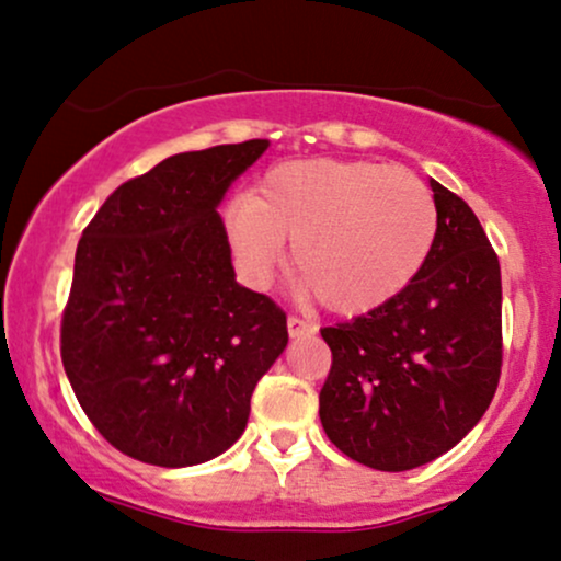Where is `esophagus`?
<instances>
[{
    "label": "esophagus",
    "instance_id": "obj_1",
    "mask_svg": "<svg viewBox=\"0 0 561 561\" xmlns=\"http://www.w3.org/2000/svg\"><path fill=\"white\" fill-rule=\"evenodd\" d=\"M318 333V325H314V322H309V320H301V318H288V335H291V339H305V335H314Z\"/></svg>",
    "mask_w": 561,
    "mask_h": 561
}]
</instances>
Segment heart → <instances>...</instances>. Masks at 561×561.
<instances>
[{
    "mask_svg": "<svg viewBox=\"0 0 561 561\" xmlns=\"http://www.w3.org/2000/svg\"><path fill=\"white\" fill-rule=\"evenodd\" d=\"M236 262L267 286L294 241V275L339 314L383 307L417 278L436 243L438 213L412 170L367 160H288L226 213Z\"/></svg>",
    "mask_w": 561,
    "mask_h": 561,
    "instance_id": "b5f03b06",
    "label": "heart"
}]
</instances>
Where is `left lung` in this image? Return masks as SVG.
Here are the masks:
<instances>
[{"label": "left lung", "mask_w": 561, "mask_h": 561, "mask_svg": "<svg viewBox=\"0 0 561 561\" xmlns=\"http://www.w3.org/2000/svg\"><path fill=\"white\" fill-rule=\"evenodd\" d=\"M436 243L417 278L383 307L322 328L333 365L320 423L354 462L383 472L427 465L489 410L502 375V267L465 199L431 181Z\"/></svg>", "instance_id": "left-lung-1"}]
</instances>
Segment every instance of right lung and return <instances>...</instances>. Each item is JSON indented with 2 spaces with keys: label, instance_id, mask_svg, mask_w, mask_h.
Listing matches in <instances>:
<instances>
[{
  "label": "right lung",
  "instance_id": "1",
  "mask_svg": "<svg viewBox=\"0 0 561 561\" xmlns=\"http://www.w3.org/2000/svg\"><path fill=\"white\" fill-rule=\"evenodd\" d=\"M267 138L183 151L107 196L76 249L59 352L85 417L157 467L215 459L247 427L286 312L236 283L217 207Z\"/></svg>",
  "mask_w": 561,
  "mask_h": 561
}]
</instances>
